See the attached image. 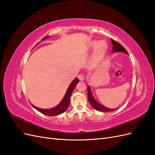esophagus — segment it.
Wrapping results in <instances>:
<instances>
[{
	"mask_svg": "<svg viewBox=\"0 0 155 155\" xmlns=\"http://www.w3.org/2000/svg\"><path fill=\"white\" fill-rule=\"evenodd\" d=\"M78 78L80 81H83L84 79H85V76H84L83 74H79L78 76Z\"/></svg>",
	"mask_w": 155,
	"mask_h": 155,
	"instance_id": "34e87169",
	"label": "esophagus"
}]
</instances>
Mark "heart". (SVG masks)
Here are the masks:
<instances>
[{
  "label": "heart",
  "mask_w": 155,
  "mask_h": 155,
  "mask_svg": "<svg viewBox=\"0 0 155 155\" xmlns=\"http://www.w3.org/2000/svg\"><path fill=\"white\" fill-rule=\"evenodd\" d=\"M91 46L92 48L96 47L92 54V63L93 64H96L99 63L104 58L107 49V45L104 41H100L99 43L93 41L91 43Z\"/></svg>",
  "instance_id": "heart-1"
}]
</instances>
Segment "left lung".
Segmentation results:
<instances>
[{"mask_svg": "<svg viewBox=\"0 0 155 155\" xmlns=\"http://www.w3.org/2000/svg\"><path fill=\"white\" fill-rule=\"evenodd\" d=\"M111 39L112 41V51L114 52H124L127 54H128L127 51L125 50V48L124 47V46L120 45L118 42H116V41ZM87 92H88V99L89 102H90L91 105L92 107L94 108V109H96V110L100 111V112H110V111H114L116 109H109V108H107L105 106H103L100 104H99L97 101H96V100L94 98L91 92V87L88 86L87 88Z\"/></svg>", "mask_w": 155, "mask_h": 155, "instance_id": "obj_1", "label": "left lung"}]
</instances>
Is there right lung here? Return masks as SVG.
Here are the masks:
<instances>
[{
	"instance_id": "1",
	"label": "right lung",
	"mask_w": 155,
	"mask_h": 155,
	"mask_svg": "<svg viewBox=\"0 0 155 155\" xmlns=\"http://www.w3.org/2000/svg\"><path fill=\"white\" fill-rule=\"evenodd\" d=\"M48 37H49V36H46L41 41H43L45 39L48 38ZM38 43H37V45H38ZM78 82H79L78 78H75L74 79V80L72 81V83H70V86L68 87V88L67 89V91L66 94H65V95L63 97V99L62 100V101L60 102V104L52 108V109H40V108L34 106V105L31 104L32 107H34V109H35L36 110L41 112V113H43V114H44L45 115H47V116H58L59 114L63 113L64 112L67 110V108L68 107V105L70 104V96H71L72 92H73L74 88L76 87Z\"/></svg>"
}]
</instances>
